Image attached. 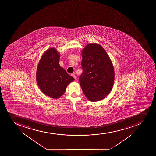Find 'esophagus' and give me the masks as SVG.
Masks as SVG:
<instances>
[{"instance_id": "esophagus-1", "label": "esophagus", "mask_w": 156, "mask_h": 156, "mask_svg": "<svg viewBox=\"0 0 156 156\" xmlns=\"http://www.w3.org/2000/svg\"><path fill=\"white\" fill-rule=\"evenodd\" d=\"M71 76H72L73 77H74V78L75 79H77V77H76V76L74 74H71Z\"/></svg>"}]
</instances>
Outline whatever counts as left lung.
Wrapping results in <instances>:
<instances>
[{
  "mask_svg": "<svg viewBox=\"0 0 156 156\" xmlns=\"http://www.w3.org/2000/svg\"><path fill=\"white\" fill-rule=\"evenodd\" d=\"M83 73L79 82L84 94L91 102L104 99L114 83V67L109 56L99 44H88L81 51Z\"/></svg>",
  "mask_w": 156,
  "mask_h": 156,
  "instance_id": "left-lung-1",
  "label": "left lung"
}]
</instances>
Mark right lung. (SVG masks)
<instances>
[{
    "label": "right lung",
    "mask_w": 156,
    "mask_h": 156,
    "mask_svg": "<svg viewBox=\"0 0 156 156\" xmlns=\"http://www.w3.org/2000/svg\"><path fill=\"white\" fill-rule=\"evenodd\" d=\"M60 53L54 47L47 50L37 66L36 79L43 93L53 99H58L66 87L75 80L59 63Z\"/></svg>",
    "instance_id": "1"
}]
</instances>
